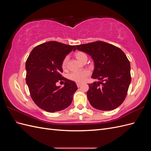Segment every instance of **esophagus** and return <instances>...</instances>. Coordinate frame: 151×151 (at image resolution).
Segmentation results:
<instances>
[{"instance_id": "esophagus-1", "label": "esophagus", "mask_w": 151, "mask_h": 151, "mask_svg": "<svg viewBox=\"0 0 151 151\" xmlns=\"http://www.w3.org/2000/svg\"><path fill=\"white\" fill-rule=\"evenodd\" d=\"M76 84H77V86L79 88V87H80L82 85V83H77Z\"/></svg>"}]
</instances>
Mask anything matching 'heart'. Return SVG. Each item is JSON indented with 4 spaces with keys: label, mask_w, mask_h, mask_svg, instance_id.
<instances>
[{
    "label": "heart",
    "mask_w": 151,
    "mask_h": 151,
    "mask_svg": "<svg viewBox=\"0 0 151 151\" xmlns=\"http://www.w3.org/2000/svg\"><path fill=\"white\" fill-rule=\"evenodd\" d=\"M76 58L80 62H83L85 58H88L86 54L83 52H77L75 53ZM68 62V57H65L62 62V67L63 69H65ZM89 74V72L87 70L73 72L68 76V78L76 82H83Z\"/></svg>",
    "instance_id": "1"
}]
</instances>
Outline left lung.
<instances>
[{"instance_id":"obj_1","label":"left lung","mask_w":151,"mask_h":151,"mask_svg":"<svg viewBox=\"0 0 151 151\" xmlns=\"http://www.w3.org/2000/svg\"><path fill=\"white\" fill-rule=\"evenodd\" d=\"M76 50L91 56L94 63L91 77L99 81L88 84L87 96L91 106L103 111L119 106L127 96L131 83L130 62L124 52L101 41L76 45Z\"/></svg>"}]
</instances>
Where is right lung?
I'll list each match as a JSON object with an SVG mask.
<instances>
[{
  "mask_svg": "<svg viewBox=\"0 0 151 151\" xmlns=\"http://www.w3.org/2000/svg\"><path fill=\"white\" fill-rule=\"evenodd\" d=\"M75 47L48 42L35 47L27 58L26 82L31 97L45 111H61L69 106L72 101L77 85L75 82L63 77L61 73L63 58ZM58 81H65V86H57Z\"/></svg>",
  "mask_w": 151,
  "mask_h": 151,
  "instance_id": "right-lung-1",
  "label": "right lung"
}]
</instances>
